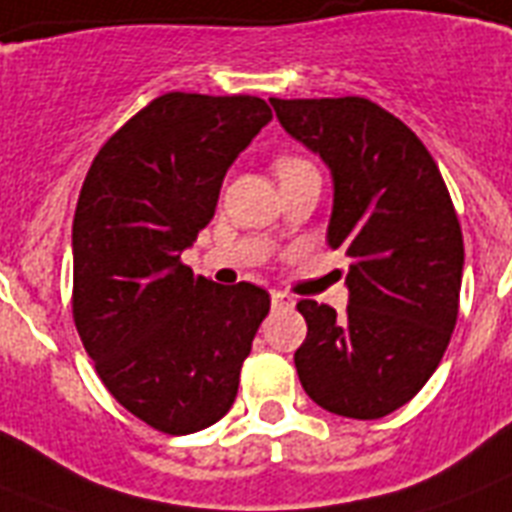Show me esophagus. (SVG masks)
Listing matches in <instances>:
<instances>
[{
  "label": "esophagus",
  "mask_w": 512,
  "mask_h": 512,
  "mask_svg": "<svg viewBox=\"0 0 512 512\" xmlns=\"http://www.w3.org/2000/svg\"><path fill=\"white\" fill-rule=\"evenodd\" d=\"M271 303L276 311H289V308H295V300L284 292H271Z\"/></svg>",
  "instance_id": "34e87169"
}]
</instances>
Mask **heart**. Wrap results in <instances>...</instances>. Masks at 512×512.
Here are the masks:
<instances>
[{
  "label": "heart",
  "mask_w": 512,
  "mask_h": 512,
  "mask_svg": "<svg viewBox=\"0 0 512 512\" xmlns=\"http://www.w3.org/2000/svg\"><path fill=\"white\" fill-rule=\"evenodd\" d=\"M300 164H305V162H300V159H279V162H276V175H281V172H287V170H292V167H300Z\"/></svg>",
  "instance_id": "b5f03b06"
}]
</instances>
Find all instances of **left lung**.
<instances>
[{"mask_svg":"<svg viewBox=\"0 0 512 512\" xmlns=\"http://www.w3.org/2000/svg\"><path fill=\"white\" fill-rule=\"evenodd\" d=\"M281 127L332 175L327 241L350 257L348 308L300 300L295 366L332 414L380 420L441 364L460 308L465 247L444 177L422 140L366 98H271Z\"/></svg>","mask_w":512,"mask_h":512,"instance_id":"1","label":"left lung"}]
</instances>
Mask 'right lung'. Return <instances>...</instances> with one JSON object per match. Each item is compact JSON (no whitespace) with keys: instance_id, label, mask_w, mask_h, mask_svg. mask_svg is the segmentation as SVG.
<instances>
[{"instance_id":"obj_1","label":"right lung","mask_w":512,"mask_h":512,"mask_svg":"<svg viewBox=\"0 0 512 512\" xmlns=\"http://www.w3.org/2000/svg\"><path fill=\"white\" fill-rule=\"evenodd\" d=\"M271 119L252 95H162L100 148L76 201L84 350L108 393L170 436L225 417L271 308L249 281L223 287L180 263L215 217L228 167Z\"/></svg>"}]
</instances>
